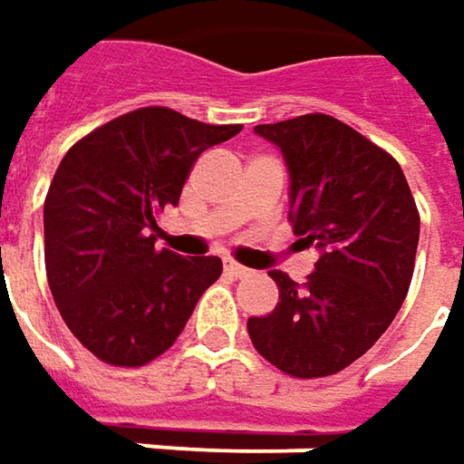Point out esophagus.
Returning a JSON list of instances; mask_svg holds the SVG:
<instances>
[{"mask_svg":"<svg viewBox=\"0 0 464 464\" xmlns=\"http://www.w3.org/2000/svg\"><path fill=\"white\" fill-rule=\"evenodd\" d=\"M226 272L231 275V277H246L249 270L244 267V265H238V262H226Z\"/></svg>","mask_w":464,"mask_h":464,"instance_id":"esophagus-1","label":"esophagus"}]
</instances>
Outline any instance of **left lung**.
Here are the masks:
<instances>
[{
    "label": "left lung",
    "mask_w": 464,
    "mask_h": 464,
    "mask_svg": "<svg viewBox=\"0 0 464 464\" xmlns=\"http://www.w3.org/2000/svg\"><path fill=\"white\" fill-rule=\"evenodd\" d=\"M256 134L291 171L288 223L319 252L306 283L272 270L280 301L252 316V345L293 379L333 376L392 324L411 280L420 215L400 163L327 113H304Z\"/></svg>",
    "instance_id": "obj_1"
}]
</instances>
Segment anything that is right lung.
<instances>
[{
    "label": "right lung",
    "mask_w": 464,
    "mask_h": 464,
    "mask_svg": "<svg viewBox=\"0 0 464 464\" xmlns=\"http://www.w3.org/2000/svg\"><path fill=\"white\" fill-rule=\"evenodd\" d=\"M241 131L166 106L116 116L72 145L44 202V256L56 309L103 363L137 369L171 348L220 256L155 246L202 150Z\"/></svg>",
    "instance_id": "add662e5"
}]
</instances>
